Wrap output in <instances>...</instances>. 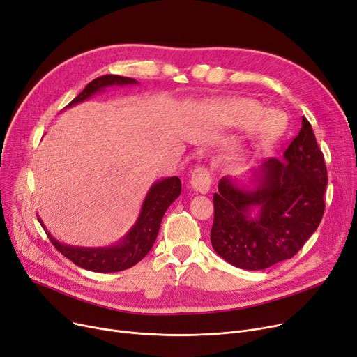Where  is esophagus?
I'll list each match as a JSON object with an SVG mask.
<instances>
[{"label":"esophagus","mask_w":357,"mask_h":357,"mask_svg":"<svg viewBox=\"0 0 357 357\" xmlns=\"http://www.w3.org/2000/svg\"><path fill=\"white\" fill-rule=\"evenodd\" d=\"M191 187L194 191L199 194H207L211 188V178L207 167L198 166L191 174Z\"/></svg>","instance_id":"obj_1"}]
</instances>
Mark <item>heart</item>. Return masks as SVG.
<instances>
[{
    "label": "heart",
    "instance_id": "1",
    "mask_svg": "<svg viewBox=\"0 0 357 357\" xmlns=\"http://www.w3.org/2000/svg\"><path fill=\"white\" fill-rule=\"evenodd\" d=\"M213 116L219 126L248 131L246 149L264 150L277 143L287 130V118L278 111H268L264 105L251 99H230L213 105Z\"/></svg>",
    "mask_w": 357,
    "mask_h": 357
}]
</instances>
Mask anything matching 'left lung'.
Returning a JSON list of instances; mask_svg holds the SVG:
<instances>
[{
  "label": "left lung",
  "mask_w": 357,
  "mask_h": 357,
  "mask_svg": "<svg viewBox=\"0 0 357 357\" xmlns=\"http://www.w3.org/2000/svg\"><path fill=\"white\" fill-rule=\"evenodd\" d=\"M248 176L254 188L241 178L220 179L210 239L229 264L257 271L296 255L321 223L328 179L309 121L302 118L282 160L267 159Z\"/></svg>",
  "instance_id": "1"
}]
</instances>
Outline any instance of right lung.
<instances>
[{
	"mask_svg": "<svg viewBox=\"0 0 357 357\" xmlns=\"http://www.w3.org/2000/svg\"><path fill=\"white\" fill-rule=\"evenodd\" d=\"M128 84H137V80L114 74L98 77V79L90 82L80 95L67 105V107L87 100L96 93L103 91L106 87ZM181 188L182 183L178 176L165 178L154 182L143 201L142 211L135 225L118 243L111 246L84 248L61 243L45 227L40 217H38V219L52 245L64 257L71 259L75 266L95 273H116L131 268L149 254L154 241L158 238L165 211L179 197Z\"/></svg>",
	"mask_w": 357,
	"mask_h": 357,
	"instance_id": "right-lung-1",
	"label": "right lung"
}]
</instances>
